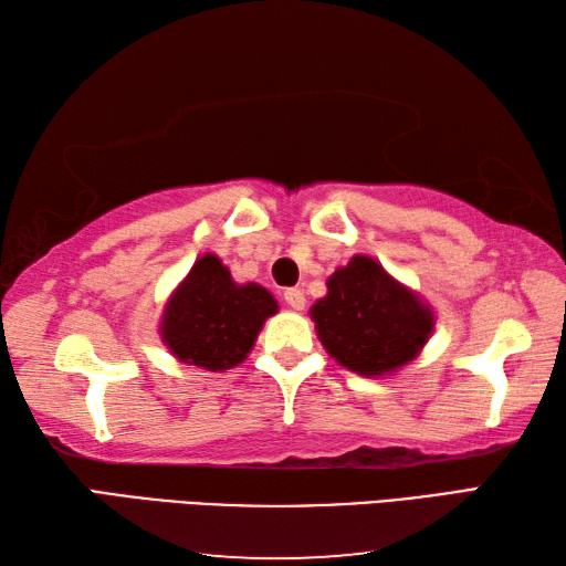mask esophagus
<instances>
[{
    "mask_svg": "<svg viewBox=\"0 0 566 566\" xmlns=\"http://www.w3.org/2000/svg\"><path fill=\"white\" fill-rule=\"evenodd\" d=\"M283 297H285V303L291 305L293 310H303L305 307V293L300 291V287H287V291L283 293Z\"/></svg>",
    "mask_w": 566,
    "mask_h": 566,
    "instance_id": "1",
    "label": "esophagus"
}]
</instances>
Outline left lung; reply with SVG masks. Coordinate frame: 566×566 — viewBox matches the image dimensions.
Returning a JSON list of instances; mask_svg holds the SVG:
<instances>
[{
    "mask_svg": "<svg viewBox=\"0 0 566 566\" xmlns=\"http://www.w3.org/2000/svg\"><path fill=\"white\" fill-rule=\"evenodd\" d=\"M322 347L361 376H386L410 364L434 329L430 305L371 256H356L327 281L310 307Z\"/></svg>",
    "mask_w": 566,
    "mask_h": 566,
    "instance_id": "left-lung-1",
    "label": "left lung"
}]
</instances>
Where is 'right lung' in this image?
Here are the masks:
<instances>
[{
  "label": "right lung",
  "mask_w": 566,
  "mask_h": 566,
  "mask_svg": "<svg viewBox=\"0 0 566 566\" xmlns=\"http://www.w3.org/2000/svg\"><path fill=\"white\" fill-rule=\"evenodd\" d=\"M275 297L256 283L239 285L214 253H205L172 295L160 319V339L182 364L224 371L247 359Z\"/></svg>",
  "instance_id": "add662e5"
}]
</instances>
